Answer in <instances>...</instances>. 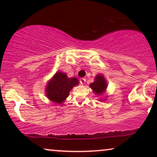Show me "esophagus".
<instances>
[{"instance_id":"esophagus-1","label":"esophagus","mask_w":157,"mask_h":157,"mask_svg":"<svg viewBox=\"0 0 157 157\" xmlns=\"http://www.w3.org/2000/svg\"><path fill=\"white\" fill-rule=\"evenodd\" d=\"M85 81H86V78H81L80 79V82H81V84H82V85L84 84Z\"/></svg>"}]
</instances>
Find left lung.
Wrapping results in <instances>:
<instances>
[{
  "instance_id": "obj_1",
  "label": "left lung",
  "mask_w": 157,
  "mask_h": 157,
  "mask_svg": "<svg viewBox=\"0 0 157 157\" xmlns=\"http://www.w3.org/2000/svg\"><path fill=\"white\" fill-rule=\"evenodd\" d=\"M90 87L93 89L95 94H98V95L102 94L107 87V84L104 77L102 75L96 76L94 82L90 84Z\"/></svg>"
}]
</instances>
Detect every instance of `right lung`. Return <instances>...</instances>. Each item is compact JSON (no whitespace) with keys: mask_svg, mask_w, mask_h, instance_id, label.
Segmentation results:
<instances>
[{"mask_svg":"<svg viewBox=\"0 0 157 157\" xmlns=\"http://www.w3.org/2000/svg\"><path fill=\"white\" fill-rule=\"evenodd\" d=\"M78 83V79L74 77L68 78L64 73L57 72L47 85V97L56 104H61L68 97L72 88Z\"/></svg>","mask_w":157,"mask_h":157,"instance_id":"1","label":"right lung"}]
</instances>
